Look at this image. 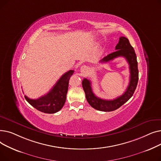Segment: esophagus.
Returning a JSON list of instances; mask_svg holds the SVG:
<instances>
[{"label":"esophagus","instance_id":"1","mask_svg":"<svg viewBox=\"0 0 161 161\" xmlns=\"http://www.w3.org/2000/svg\"><path fill=\"white\" fill-rule=\"evenodd\" d=\"M86 70H87L86 66H81V71L82 72H85Z\"/></svg>","mask_w":161,"mask_h":161}]
</instances>
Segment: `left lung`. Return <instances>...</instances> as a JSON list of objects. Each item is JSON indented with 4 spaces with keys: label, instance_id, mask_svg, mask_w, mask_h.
<instances>
[{
    "label": "left lung",
    "instance_id": "8db88e82",
    "mask_svg": "<svg viewBox=\"0 0 161 161\" xmlns=\"http://www.w3.org/2000/svg\"><path fill=\"white\" fill-rule=\"evenodd\" d=\"M115 52L108 54L101 59L100 63H108L118 57H123L129 64L130 81L124 93L114 100H104L97 97L92 91L90 80L84 78L82 86L86 93L88 103L93 108L103 112H112L118 109L132 97L138 81V62L134 49L130 45L129 40L121 36L119 41L115 46Z\"/></svg>",
    "mask_w": 161,
    "mask_h": 161
}]
</instances>
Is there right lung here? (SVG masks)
<instances>
[{
	"label": "right lung",
	"mask_w": 161,
	"mask_h": 161,
	"mask_svg": "<svg viewBox=\"0 0 161 161\" xmlns=\"http://www.w3.org/2000/svg\"><path fill=\"white\" fill-rule=\"evenodd\" d=\"M74 72L70 70L64 74L46 95L37 99H31L25 95V99L32 106L42 112L54 114L58 112L65 103L69 80Z\"/></svg>",
	"instance_id": "1"
}]
</instances>
